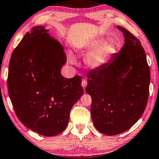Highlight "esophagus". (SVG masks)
<instances>
[{
	"mask_svg": "<svg viewBox=\"0 0 159 159\" xmlns=\"http://www.w3.org/2000/svg\"><path fill=\"white\" fill-rule=\"evenodd\" d=\"M87 85H88V82H87L86 80L83 79V80H82V86L84 88H86Z\"/></svg>",
	"mask_w": 159,
	"mask_h": 159,
	"instance_id": "esophagus-1",
	"label": "esophagus"
}]
</instances>
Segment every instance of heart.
Masks as SVG:
<instances>
[{
    "label": "heart",
    "mask_w": 159,
    "mask_h": 159,
    "mask_svg": "<svg viewBox=\"0 0 159 159\" xmlns=\"http://www.w3.org/2000/svg\"><path fill=\"white\" fill-rule=\"evenodd\" d=\"M101 38H96L89 41L80 48V51L89 52L85 58L86 64L91 69H98L103 66L114 52V47L110 43H103ZM68 61L71 64H75V58L69 54Z\"/></svg>",
    "instance_id": "obj_1"
}]
</instances>
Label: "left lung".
Returning <instances> with one entry per match:
<instances>
[{"label": "left lung", "mask_w": 159, "mask_h": 159, "mask_svg": "<svg viewBox=\"0 0 159 159\" xmlns=\"http://www.w3.org/2000/svg\"><path fill=\"white\" fill-rule=\"evenodd\" d=\"M125 45L108 64L88 74L87 93L92 98L91 116L106 135L129 129L142 116L149 95L150 69L140 40L125 28Z\"/></svg>", "instance_id": "left-lung-1"}]
</instances>
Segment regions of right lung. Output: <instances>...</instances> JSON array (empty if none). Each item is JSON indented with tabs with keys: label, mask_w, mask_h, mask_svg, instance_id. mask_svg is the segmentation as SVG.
I'll return each mask as SVG.
<instances>
[{
	"label": "right lung",
	"mask_w": 159,
	"mask_h": 159,
	"mask_svg": "<svg viewBox=\"0 0 159 159\" xmlns=\"http://www.w3.org/2000/svg\"><path fill=\"white\" fill-rule=\"evenodd\" d=\"M35 26L13 51L8 91L16 116L28 129L55 136L66 129L70 111L83 95L80 75L68 79L61 74L66 61L63 46Z\"/></svg>",
	"instance_id": "obj_1"
}]
</instances>
